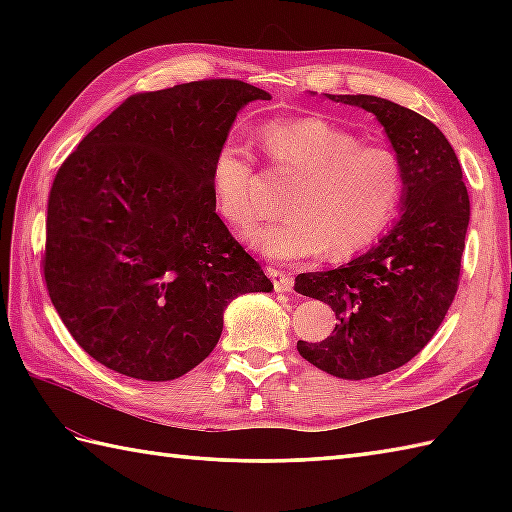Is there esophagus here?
Returning a JSON list of instances; mask_svg holds the SVG:
<instances>
[{
	"label": "esophagus",
	"mask_w": 512,
	"mask_h": 512,
	"mask_svg": "<svg viewBox=\"0 0 512 512\" xmlns=\"http://www.w3.org/2000/svg\"><path fill=\"white\" fill-rule=\"evenodd\" d=\"M266 273H268L270 279H273V286H275L277 292H292V277H288L286 273H281V270H277L273 266H268Z\"/></svg>",
	"instance_id": "1"
}]
</instances>
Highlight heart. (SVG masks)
<instances>
[{
    "label": "heart",
    "mask_w": 512,
    "mask_h": 512,
    "mask_svg": "<svg viewBox=\"0 0 512 512\" xmlns=\"http://www.w3.org/2000/svg\"><path fill=\"white\" fill-rule=\"evenodd\" d=\"M262 145L299 180L288 193V215L246 233L259 255L292 262L328 248L330 257L345 259L372 244L396 215L405 171L389 145L361 140L321 116L268 123ZM211 191L233 226H248L262 211L255 160L233 140L211 160Z\"/></svg>",
    "instance_id": "heart-1"
}]
</instances>
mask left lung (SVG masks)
Here are the masks:
<instances>
[{
	"mask_svg": "<svg viewBox=\"0 0 512 512\" xmlns=\"http://www.w3.org/2000/svg\"><path fill=\"white\" fill-rule=\"evenodd\" d=\"M372 112L405 171L402 213L391 231L350 264L301 273L299 295L332 306L336 328L299 341L314 367L347 380L387 374L431 341L458 292L471 202L460 160L429 118L369 94H325Z\"/></svg>",
	"mask_w": 512,
	"mask_h": 512,
	"instance_id": "obj_1",
	"label": "left lung"
}]
</instances>
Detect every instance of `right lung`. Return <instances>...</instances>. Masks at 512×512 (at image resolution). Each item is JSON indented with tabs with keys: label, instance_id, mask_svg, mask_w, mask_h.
Wrapping results in <instances>:
<instances>
[{
	"label": "right lung",
	"instance_id": "right-lung-1",
	"mask_svg": "<svg viewBox=\"0 0 512 512\" xmlns=\"http://www.w3.org/2000/svg\"><path fill=\"white\" fill-rule=\"evenodd\" d=\"M250 101L270 94L237 79L134 94L54 176L48 295L72 339L118 374L191 372L220 341L228 303L273 290L211 191V160Z\"/></svg>",
	"mask_w": 512,
	"mask_h": 512
}]
</instances>
